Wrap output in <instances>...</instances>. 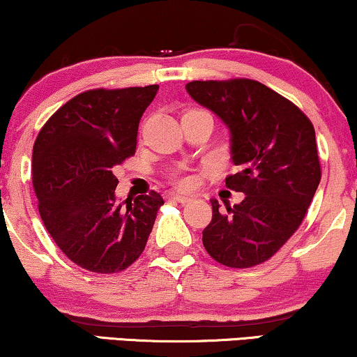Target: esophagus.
Here are the masks:
<instances>
[{"label": "esophagus", "instance_id": "34e87169", "mask_svg": "<svg viewBox=\"0 0 357 357\" xmlns=\"http://www.w3.org/2000/svg\"><path fill=\"white\" fill-rule=\"evenodd\" d=\"M167 197L170 199H175V202H178V203H188L190 199H192L190 195H183V193H178V192H170Z\"/></svg>", "mask_w": 357, "mask_h": 357}]
</instances>
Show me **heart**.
Returning a JSON list of instances; mask_svg holds the SVG:
<instances>
[{
    "label": "heart",
    "instance_id": "obj_1",
    "mask_svg": "<svg viewBox=\"0 0 357 357\" xmlns=\"http://www.w3.org/2000/svg\"><path fill=\"white\" fill-rule=\"evenodd\" d=\"M177 182H178L180 185H183V187H187V185L192 183V180H190L188 177H180V178H177Z\"/></svg>",
    "mask_w": 357,
    "mask_h": 357
}]
</instances>
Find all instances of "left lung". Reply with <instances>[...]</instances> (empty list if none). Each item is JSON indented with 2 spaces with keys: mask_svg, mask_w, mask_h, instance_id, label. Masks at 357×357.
Returning <instances> with one entry per match:
<instances>
[{
  "mask_svg": "<svg viewBox=\"0 0 357 357\" xmlns=\"http://www.w3.org/2000/svg\"><path fill=\"white\" fill-rule=\"evenodd\" d=\"M185 89L229 128L238 172L229 175L226 187L245 195L234 206L224 202V213L211 199L203 245L226 266L260 265L297 231L320 183L314 125L258 81H192Z\"/></svg>",
  "mask_w": 357,
  "mask_h": 357,
  "instance_id": "left-lung-1",
  "label": "left lung"
}]
</instances>
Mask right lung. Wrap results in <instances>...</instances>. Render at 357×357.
<instances>
[{"mask_svg": "<svg viewBox=\"0 0 357 357\" xmlns=\"http://www.w3.org/2000/svg\"><path fill=\"white\" fill-rule=\"evenodd\" d=\"M158 91L153 84L82 92L52 115L33 144L38 213L60 250L84 270L128 268L164 204L155 192L119 203L112 172L135 154L139 120Z\"/></svg>", "mask_w": 357, "mask_h": 357, "instance_id": "1", "label": "right lung"}]
</instances>
